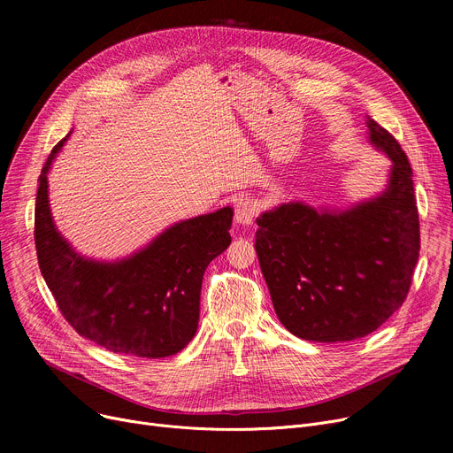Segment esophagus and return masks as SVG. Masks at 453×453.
I'll use <instances>...</instances> for the list:
<instances>
[{
    "label": "esophagus",
    "mask_w": 453,
    "mask_h": 453,
    "mask_svg": "<svg viewBox=\"0 0 453 453\" xmlns=\"http://www.w3.org/2000/svg\"><path fill=\"white\" fill-rule=\"evenodd\" d=\"M257 212H258V203L253 198L242 196L234 202V220L242 226L253 224Z\"/></svg>",
    "instance_id": "esophagus-1"
}]
</instances>
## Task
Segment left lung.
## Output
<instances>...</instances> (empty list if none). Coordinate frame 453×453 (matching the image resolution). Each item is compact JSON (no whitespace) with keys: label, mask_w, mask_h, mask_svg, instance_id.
Instances as JSON below:
<instances>
[{"label":"left lung","mask_w":453,"mask_h":453,"mask_svg":"<svg viewBox=\"0 0 453 453\" xmlns=\"http://www.w3.org/2000/svg\"><path fill=\"white\" fill-rule=\"evenodd\" d=\"M369 141L391 159L382 195L347 211L282 203L257 219L255 250L275 314L308 342H350L406 301L420 251L413 173L398 141L367 117Z\"/></svg>","instance_id":"1"}]
</instances>
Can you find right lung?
Here are the masks:
<instances>
[{
	"label": "right lung",
	"instance_id": "obj_1",
	"mask_svg": "<svg viewBox=\"0 0 453 453\" xmlns=\"http://www.w3.org/2000/svg\"><path fill=\"white\" fill-rule=\"evenodd\" d=\"M67 135L47 157L36 193L35 244L47 287L86 340L137 358L173 356L196 334L202 279L231 244L233 209L174 224L117 263L86 258L57 231L47 196V173Z\"/></svg>",
	"mask_w": 453,
	"mask_h": 453
}]
</instances>
